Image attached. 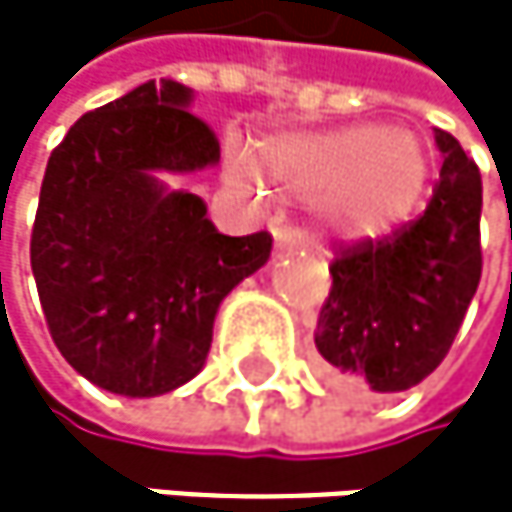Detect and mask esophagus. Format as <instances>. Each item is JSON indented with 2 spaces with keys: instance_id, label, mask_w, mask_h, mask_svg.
Here are the masks:
<instances>
[{
  "instance_id": "esophagus-1",
  "label": "esophagus",
  "mask_w": 512,
  "mask_h": 512,
  "mask_svg": "<svg viewBox=\"0 0 512 512\" xmlns=\"http://www.w3.org/2000/svg\"><path fill=\"white\" fill-rule=\"evenodd\" d=\"M273 242H276V248L298 251V248H304V233L294 227H273Z\"/></svg>"
}]
</instances>
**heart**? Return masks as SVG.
<instances>
[{"mask_svg": "<svg viewBox=\"0 0 512 512\" xmlns=\"http://www.w3.org/2000/svg\"><path fill=\"white\" fill-rule=\"evenodd\" d=\"M427 181L424 147L387 125L273 134L261 144V165L242 147L230 150L227 187L267 202L270 187L316 199L319 218L344 236H375L415 208Z\"/></svg>", "mask_w": 512, "mask_h": 512, "instance_id": "b5f03b06", "label": "heart"}]
</instances>
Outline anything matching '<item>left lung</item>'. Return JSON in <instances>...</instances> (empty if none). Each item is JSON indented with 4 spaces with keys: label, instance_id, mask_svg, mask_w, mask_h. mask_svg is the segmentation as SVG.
I'll use <instances>...</instances> for the list:
<instances>
[{
    "label": "left lung",
    "instance_id": "8db88e82",
    "mask_svg": "<svg viewBox=\"0 0 512 512\" xmlns=\"http://www.w3.org/2000/svg\"><path fill=\"white\" fill-rule=\"evenodd\" d=\"M439 184L418 221L378 242L341 248L316 350L328 378L350 390L399 393L445 359L482 276V178L448 131L436 128Z\"/></svg>",
    "mask_w": 512,
    "mask_h": 512
}]
</instances>
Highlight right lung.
<instances>
[{"mask_svg": "<svg viewBox=\"0 0 512 512\" xmlns=\"http://www.w3.org/2000/svg\"><path fill=\"white\" fill-rule=\"evenodd\" d=\"M193 88L144 82L85 113L48 159L30 239L61 356L101 390L147 399L193 381L227 294L258 273L270 233L224 236L196 193L159 174L221 159Z\"/></svg>", "mask_w": 512, "mask_h": 512, "instance_id": "right-lung-1", "label": "right lung"}]
</instances>
